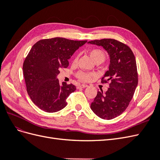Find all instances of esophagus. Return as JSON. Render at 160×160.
Instances as JSON below:
<instances>
[{
    "instance_id": "34e87169",
    "label": "esophagus",
    "mask_w": 160,
    "mask_h": 160,
    "mask_svg": "<svg viewBox=\"0 0 160 160\" xmlns=\"http://www.w3.org/2000/svg\"><path fill=\"white\" fill-rule=\"evenodd\" d=\"M87 87H88V85L86 84H81V85H79V88H87Z\"/></svg>"
}]
</instances>
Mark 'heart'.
Wrapping results in <instances>:
<instances>
[{"mask_svg": "<svg viewBox=\"0 0 160 160\" xmlns=\"http://www.w3.org/2000/svg\"><path fill=\"white\" fill-rule=\"evenodd\" d=\"M90 55L95 62L97 61H103L105 59V52L99 49H93L90 51ZM77 61V57H75L74 59V62H76ZM94 75L91 72H87L84 71H79L77 72V77L83 81H89L91 80V77Z\"/></svg>", "mask_w": 160, "mask_h": 160, "instance_id": "heart-1", "label": "heart"}]
</instances>
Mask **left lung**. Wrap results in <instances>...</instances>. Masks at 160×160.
I'll return each mask as SVG.
<instances>
[{"label": "left lung", "mask_w": 160, "mask_h": 160, "mask_svg": "<svg viewBox=\"0 0 160 160\" xmlns=\"http://www.w3.org/2000/svg\"><path fill=\"white\" fill-rule=\"evenodd\" d=\"M88 43L102 47L110 59L109 70L101 79V83L110 81L109 88L105 93L98 91L91 109L101 119H112L126 109L133 98L138 83L136 61L130 48L117 40L103 38Z\"/></svg>", "instance_id": "obj_1"}]
</instances>
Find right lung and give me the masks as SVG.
I'll list each match as a JSON object with an SVG mask.
<instances>
[{
	"label": "right lung",
	"mask_w": 160,
	"mask_h": 160,
	"mask_svg": "<svg viewBox=\"0 0 160 160\" xmlns=\"http://www.w3.org/2000/svg\"><path fill=\"white\" fill-rule=\"evenodd\" d=\"M88 41H73L55 37L38 41L24 61L22 70L27 93L32 102L45 112H57L67 105L66 99L76 90L72 84L62 82L57 76L61 67Z\"/></svg>",
	"instance_id": "obj_1"
}]
</instances>
